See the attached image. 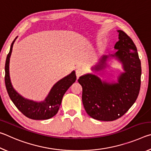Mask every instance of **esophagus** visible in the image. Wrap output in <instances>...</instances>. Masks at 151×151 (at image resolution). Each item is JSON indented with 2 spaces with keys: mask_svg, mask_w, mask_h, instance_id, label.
Listing matches in <instances>:
<instances>
[{
  "mask_svg": "<svg viewBox=\"0 0 151 151\" xmlns=\"http://www.w3.org/2000/svg\"><path fill=\"white\" fill-rule=\"evenodd\" d=\"M83 74V70L80 67H77L76 68V75L77 76V78H78L79 76H81Z\"/></svg>",
  "mask_w": 151,
  "mask_h": 151,
  "instance_id": "obj_1",
  "label": "esophagus"
}]
</instances>
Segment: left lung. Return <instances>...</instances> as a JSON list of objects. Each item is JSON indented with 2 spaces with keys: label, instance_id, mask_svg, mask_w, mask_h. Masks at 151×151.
<instances>
[{
  "label": "left lung",
  "instance_id": "obj_1",
  "mask_svg": "<svg viewBox=\"0 0 151 151\" xmlns=\"http://www.w3.org/2000/svg\"><path fill=\"white\" fill-rule=\"evenodd\" d=\"M119 40L114 45V55H103L92 70L105 69L107 60L114 58L122 64L124 72L117 82H107L94 74H86L78 79L83 87V106L89 116L99 121H112L121 117L136 101L140 87L141 64L132 39L118 30Z\"/></svg>",
  "mask_w": 151,
  "mask_h": 151
}]
</instances>
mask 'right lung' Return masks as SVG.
Listing matches in <instances>:
<instances>
[{
	"label": "right lung",
	"instance_id": "1",
	"mask_svg": "<svg viewBox=\"0 0 151 151\" xmlns=\"http://www.w3.org/2000/svg\"><path fill=\"white\" fill-rule=\"evenodd\" d=\"M17 37L12 42L5 63V85L9 97L17 108L28 118L34 120H47L52 118L58 112L66 91L76 81L75 71L73 70L55 83L43 101L37 102L25 99L13 88L9 74L10 58L14 42Z\"/></svg>",
	"mask_w": 151,
	"mask_h": 151
}]
</instances>
